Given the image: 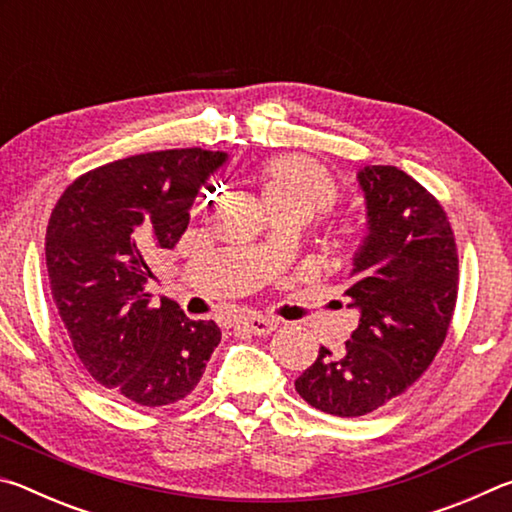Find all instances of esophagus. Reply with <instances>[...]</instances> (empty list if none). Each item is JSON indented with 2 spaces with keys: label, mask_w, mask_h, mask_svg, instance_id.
I'll return each mask as SVG.
<instances>
[{
  "label": "esophagus",
  "mask_w": 512,
  "mask_h": 512,
  "mask_svg": "<svg viewBox=\"0 0 512 512\" xmlns=\"http://www.w3.org/2000/svg\"><path fill=\"white\" fill-rule=\"evenodd\" d=\"M241 325H244V329H248L250 334H257V336H268L277 327L275 320H268L262 316H246L241 320Z\"/></svg>",
  "instance_id": "34e87169"
}]
</instances>
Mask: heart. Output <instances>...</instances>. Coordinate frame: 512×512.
<instances>
[{
    "label": "heart",
    "instance_id": "obj_1",
    "mask_svg": "<svg viewBox=\"0 0 512 512\" xmlns=\"http://www.w3.org/2000/svg\"><path fill=\"white\" fill-rule=\"evenodd\" d=\"M262 176L268 207H298L311 216L329 210L339 201V189L332 176L305 155H277L264 164Z\"/></svg>",
    "mask_w": 512,
    "mask_h": 512
}]
</instances>
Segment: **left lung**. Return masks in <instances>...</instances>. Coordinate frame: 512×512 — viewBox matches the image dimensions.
<instances>
[{"label": "left lung", "instance_id": "obj_1", "mask_svg": "<svg viewBox=\"0 0 512 512\" xmlns=\"http://www.w3.org/2000/svg\"><path fill=\"white\" fill-rule=\"evenodd\" d=\"M368 237L354 255L348 307L359 325L341 352L318 350L296 379L318 411L359 418L418 381L447 339L458 298L454 230L438 198L397 167L359 171Z\"/></svg>", "mask_w": 512, "mask_h": 512}]
</instances>
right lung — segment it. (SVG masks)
<instances>
[{
  "instance_id": "1",
  "label": "right lung",
  "mask_w": 512,
  "mask_h": 512,
  "mask_svg": "<svg viewBox=\"0 0 512 512\" xmlns=\"http://www.w3.org/2000/svg\"><path fill=\"white\" fill-rule=\"evenodd\" d=\"M221 151L169 149L115 160L67 185L49 216L51 296L94 381L140 406L180 402L221 341L214 320L149 305L151 257L178 244Z\"/></svg>"
}]
</instances>
